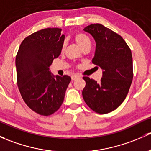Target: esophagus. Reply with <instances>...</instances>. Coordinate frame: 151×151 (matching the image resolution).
I'll return each mask as SVG.
<instances>
[{
    "label": "esophagus",
    "mask_w": 151,
    "mask_h": 151,
    "mask_svg": "<svg viewBox=\"0 0 151 151\" xmlns=\"http://www.w3.org/2000/svg\"><path fill=\"white\" fill-rule=\"evenodd\" d=\"M79 77H80V76L77 75V74H74V75L71 76V80H76L77 79H78Z\"/></svg>",
    "instance_id": "obj_1"
}]
</instances>
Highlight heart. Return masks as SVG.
Segmentation results:
<instances>
[{
    "label": "heart",
    "instance_id": "heart-1",
    "mask_svg": "<svg viewBox=\"0 0 151 151\" xmlns=\"http://www.w3.org/2000/svg\"><path fill=\"white\" fill-rule=\"evenodd\" d=\"M74 39H75L76 42L80 46L82 47V49L85 47L88 46L90 45V39H89L87 35H85V34L81 32H78L74 35ZM65 47V44L63 45V48Z\"/></svg>",
    "mask_w": 151,
    "mask_h": 151
}]
</instances>
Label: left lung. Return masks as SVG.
<instances>
[{"label":"left lung","mask_w":151,"mask_h":151,"mask_svg":"<svg viewBox=\"0 0 151 151\" xmlns=\"http://www.w3.org/2000/svg\"><path fill=\"white\" fill-rule=\"evenodd\" d=\"M83 30L96 41L92 62L100 66L103 76L100 82L84 77V101L96 113L113 111L122 104L133 78L132 52L121 36L100 24H93Z\"/></svg>","instance_id":"1"}]
</instances>
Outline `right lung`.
<instances>
[{
	"label": "right lung",
	"mask_w": 151,
	"mask_h": 151,
	"mask_svg": "<svg viewBox=\"0 0 151 151\" xmlns=\"http://www.w3.org/2000/svg\"><path fill=\"white\" fill-rule=\"evenodd\" d=\"M65 35L61 29L47 28L22 41L16 56L17 85L32 111L42 116L55 113L63 104L71 77L54 76L50 66L62 50Z\"/></svg>",
	"instance_id": "obj_1"
}]
</instances>
